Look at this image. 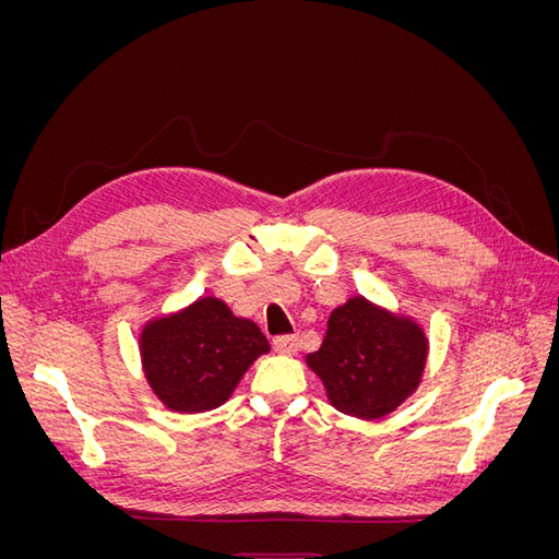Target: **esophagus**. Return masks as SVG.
<instances>
[{"label":"esophagus","mask_w":559,"mask_h":559,"mask_svg":"<svg viewBox=\"0 0 559 559\" xmlns=\"http://www.w3.org/2000/svg\"><path fill=\"white\" fill-rule=\"evenodd\" d=\"M273 345L280 354H296L300 347V341H298V335H280V337H275Z\"/></svg>","instance_id":"34e87169"}]
</instances>
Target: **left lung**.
<instances>
[{"label": "left lung", "instance_id": "1", "mask_svg": "<svg viewBox=\"0 0 559 559\" xmlns=\"http://www.w3.org/2000/svg\"><path fill=\"white\" fill-rule=\"evenodd\" d=\"M425 359L427 341L419 326L364 298L333 310L324 343L308 354L335 408L361 419H378L408 399Z\"/></svg>", "mask_w": 559, "mask_h": 559}]
</instances>
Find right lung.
Returning <instances> with one entry per match:
<instances>
[{
    "label": "right lung",
    "mask_w": 559,
    "mask_h": 559,
    "mask_svg": "<svg viewBox=\"0 0 559 559\" xmlns=\"http://www.w3.org/2000/svg\"><path fill=\"white\" fill-rule=\"evenodd\" d=\"M267 349L263 331L216 298H200L142 333L146 378L167 408L179 413L222 405L251 361Z\"/></svg>",
    "instance_id": "1"
}]
</instances>
